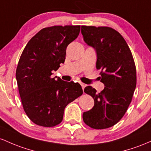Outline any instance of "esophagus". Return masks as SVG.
Here are the masks:
<instances>
[{
	"label": "esophagus",
	"mask_w": 151,
	"mask_h": 151,
	"mask_svg": "<svg viewBox=\"0 0 151 151\" xmlns=\"http://www.w3.org/2000/svg\"><path fill=\"white\" fill-rule=\"evenodd\" d=\"M81 86H82V88H83V90H84L85 87H86V84H84V83H81Z\"/></svg>",
	"instance_id": "1"
}]
</instances>
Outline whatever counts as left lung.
Wrapping results in <instances>:
<instances>
[{"mask_svg":"<svg viewBox=\"0 0 151 151\" xmlns=\"http://www.w3.org/2000/svg\"><path fill=\"white\" fill-rule=\"evenodd\" d=\"M83 40L96 50V68L101 70L104 89L97 93L92 86L84 92L94 100L92 109L84 112L83 120L94 129H105L123 118L136 86V69L129 47L123 36L109 27L81 26Z\"/></svg>","mask_w":151,"mask_h":151,"instance_id":"left-lung-1","label":"left lung"}]
</instances>
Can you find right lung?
I'll use <instances>...</instances> for the list:
<instances>
[{
  "label": "right lung",
  "mask_w": 151,
  "mask_h": 151,
  "mask_svg": "<svg viewBox=\"0 0 151 151\" xmlns=\"http://www.w3.org/2000/svg\"><path fill=\"white\" fill-rule=\"evenodd\" d=\"M80 25H55L40 30L27 43L16 77L25 113L38 126L61 123L65 108L83 94L81 86L52 78L64 63L66 48L80 33Z\"/></svg>",
  "instance_id": "right-lung-1"
}]
</instances>
